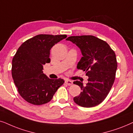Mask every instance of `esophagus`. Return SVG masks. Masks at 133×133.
<instances>
[{
	"mask_svg": "<svg viewBox=\"0 0 133 133\" xmlns=\"http://www.w3.org/2000/svg\"><path fill=\"white\" fill-rule=\"evenodd\" d=\"M65 83L66 84H68V86H70V85H72L73 84V82H72V81L70 80H68V79H66V80L65 81Z\"/></svg>",
	"mask_w": 133,
	"mask_h": 133,
	"instance_id": "obj_1",
	"label": "esophagus"
}]
</instances>
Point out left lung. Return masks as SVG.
Returning <instances> with one entry per match:
<instances>
[{"instance_id":"left-lung-1","label":"left lung","mask_w":133,"mask_h":133,"mask_svg":"<svg viewBox=\"0 0 133 133\" xmlns=\"http://www.w3.org/2000/svg\"><path fill=\"white\" fill-rule=\"evenodd\" d=\"M66 40L80 49L83 56L77 68L89 77L85 85L79 81L74 82L81 90L74 102L82 107H95L105 100L114 82L117 68L116 54L107 42L91 35L70 36Z\"/></svg>"}]
</instances>
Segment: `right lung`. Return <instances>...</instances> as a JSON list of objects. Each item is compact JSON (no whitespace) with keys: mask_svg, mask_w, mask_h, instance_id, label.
<instances>
[{"mask_svg":"<svg viewBox=\"0 0 133 133\" xmlns=\"http://www.w3.org/2000/svg\"><path fill=\"white\" fill-rule=\"evenodd\" d=\"M67 35H36L25 41L17 49L12 60V77L19 94L35 105L52 100L64 81L50 79L43 74V65L50 62V51L55 44Z\"/></svg>","mask_w":133,"mask_h":133,"instance_id":"add662e5","label":"right lung"}]
</instances>
